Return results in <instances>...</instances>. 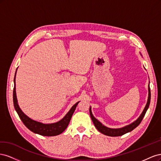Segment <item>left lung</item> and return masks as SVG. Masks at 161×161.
<instances>
[{"label": "left lung", "mask_w": 161, "mask_h": 161, "mask_svg": "<svg viewBox=\"0 0 161 161\" xmlns=\"http://www.w3.org/2000/svg\"><path fill=\"white\" fill-rule=\"evenodd\" d=\"M140 55L142 56V54H141L140 52ZM149 83H150V81H149ZM148 97L147 103V105H146V106H145V108H144L143 111L142 112V114H141L138 117V118L136 120H135L134 121H133L132 123H131L130 124L125 125V126H124V127H122V128H110L107 127V126L104 125L103 124H102L100 122V121L97 119H96L95 117L93 116V115H92V111H91V107H90V109H89L90 115H91V118L92 122H93L96 128L103 134H105L106 136H113V137H114V136H122V135H124L126 133L130 132V131H132L134 129H135L140 124L141 121H142L143 118L144 117L146 112H147V111L148 110V109L149 108V105H150V84L148 85Z\"/></svg>", "instance_id": "1"}]
</instances>
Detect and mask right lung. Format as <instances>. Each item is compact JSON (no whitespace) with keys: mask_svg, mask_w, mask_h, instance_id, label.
<instances>
[{"mask_svg":"<svg viewBox=\"0 0 161 161\" xmlns=\"http://www.w3.org/2000/svg\"><path fill=\"white\" fill-rule=\"evenodd\" d=\"M17 69L15 72V75H14V89H13V104L14 109H15L17 114L19 115V118L23 121L26 127L33 131V133L40 134L44 136H54L59 135L64 131L67 126L69 125V124L70 121V119L72 116V114H74L75 109L78 103H79L77 102L74 105H73L69 111L66 114V115L60 121H57L55 123L52 124H43L40 121H36L32 119L30 117H28L24 112L21 110V109L19 107L18 104V101L17 98V94H16V86H15V77H16V73H17Z\"/></svg>","mask_w":161,"mask_h":161,"instance_id":"add662e5","label":"right lung"}]
</instances>
